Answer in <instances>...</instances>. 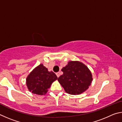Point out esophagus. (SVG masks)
<instances>
[{"label":"esophagus","mask_w":122,"mask_h":122,"mask_svg":"<svg viewBox=\"0 0 122 122\" xmlns=\"http://www.w3.org/2000/svg\"><path fill=\"white\" fill-rule=\"evenodd\" d=\"M56 76H57V77H59L60 75V72H57V73H56Z\"/></svg>","instance_id":"obj_1"}]
</instances>
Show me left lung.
I'll use <instances>...</instances> for the list:
<instances>
[{"instance_id": "obj_1", "label": "left lung", "mask_w": 122, "mask_h": 122, "mask_svg": "<svg viewBox=\"0 0 122 122\" xmlns=\"http://www.w3.org/2000/svg\"><path fill=\"white\" fill-rule=\"evenodd\" d=\"M61 71L63 73L58 81L68 94H81L92 83V73L86 66L80 62L70 61Z\"/></svg>"}]
</instances>
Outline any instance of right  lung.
<instances>
[{
    "instance_id": "1",
    "label": "right lung",
    "mask_w": 122,
    "mask_h": 122,
    "mask_svg": "<svg viewBox=\"0 0 122 122\" xmlns=\"http://www.w3.org/2000/svg\"><path fill=\"white\" fill-rule=\"evenodd\" d=\"M57 79L54 72L48 71L47 68L41 64L28 76L26 84L28 90L32 93L44 95L47 92L52 82Z\"/></svg>"
}]
</instances>
